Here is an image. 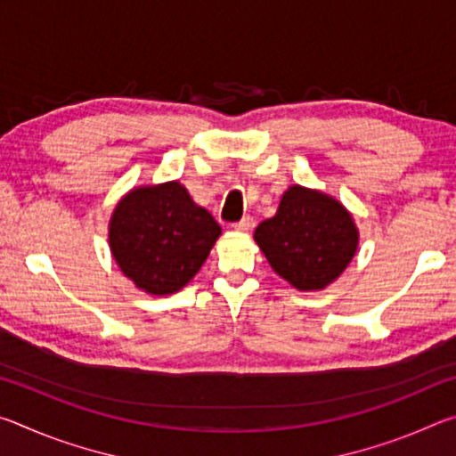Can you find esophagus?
I'll use <instances>...</instances> for the list:
<instances>
[{
  "label": "esophagus",
  "mask_w": 456,
  "mask_h": 456,
  "mask_svg": "<svg viewBox=\"0 0 456 456\" xmlns=\"http://www.w3.org/2000/svg\"><path fill=\"white\" fill-rule=\"evenodd\" d=\"M253 227H256V221H253L251 217H243L241 221H235L233 223V229L235 231H243V233H245V231H251Z\"/></svg>",
  "instance_id": "1"
}]
</instances>
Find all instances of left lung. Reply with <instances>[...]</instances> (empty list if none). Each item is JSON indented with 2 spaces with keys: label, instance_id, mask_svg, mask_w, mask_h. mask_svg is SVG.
<instances>
[{
  "label": "left lung",
  "instance_id": "obj_1",
  "mask_svg": "<svg viewBox=\"0 0 456 456\" xmlns=\"http://www.w3.org/2000/svg\"><path fill=\"white\" fill-rule=\"evenodd\" d=\"M253 237L273 272L302 291L338 280L358 249V229L346 207L299 184L283 192L277 213Z\"/></svg>",
  "mask_w": 456,
  "mask_h": 456
}]
</instances>
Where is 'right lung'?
I'll list each match as a JSON object with an SVG mask.
<instances>
[{
    "label": "right lung",
    "instance_id": "add662e5",
    "mask_svg": "<svg viewBox=\"0 0 456 456\" xmlns=\"http://www.w3.org/2000/svg\"><path fill=\"white\" fill-rule=\"evenodd\" d=\"M219 235V223L179 181L133 189L120 199L108 227L120 272L152 296L183 289Z\"/></svg>",
    "mask_w": 456,
    "mask_h": 456
}]
</instances>
